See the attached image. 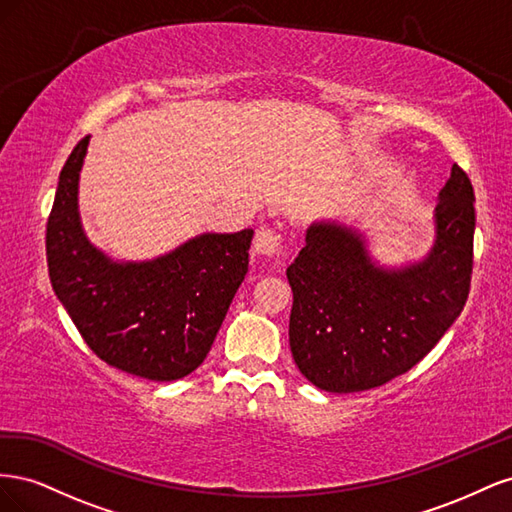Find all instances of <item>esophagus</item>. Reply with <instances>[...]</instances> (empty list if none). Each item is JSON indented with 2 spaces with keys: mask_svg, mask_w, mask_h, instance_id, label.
<instances>
[{
  "mask_svg": "<svg viewBox=\"0 0 512 512\" xmlns=\"http://www.w3.org/2000/svg\"><path fill=\"white\" fill-rule=\"evenodd\" d=\"M254 252L258 256H267V258H275L280 256L282 252V241L280 235H275L273 230H258L256 237H254Z\"/></svg>",
  "mask_w": 512,
  "mask_h": 512,
  "instance_id": "1",
  "label": "esophagus"
}]
</instances>
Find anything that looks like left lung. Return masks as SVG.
<instances>
[{
    "mask_svg": "<svg viewBox=\"0 0 512 512\" xmlns=\"http://www.w3.org/2000/svg\"><path fill=\"white\" fill-rule=\"evenodd\" d=\"M474 190L453 164L433 209V245L389 267L365 232L335 220L305 230L286 269L290 350L301 374L327 393H359L406 374L440 342L470 292Z\"/></svg>",
    "mask_w": 512,
    "mask_h": 512,
    "instance_id": "left-lung-1",
    "label": "left lung"
}]
</instances>
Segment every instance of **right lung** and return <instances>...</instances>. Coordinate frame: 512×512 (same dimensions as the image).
<instances>
[{
  "label": "right lung",
  "mask_w": 512,
  "mask_h": 512,
  "mask_svg": "<svg viewBox=\"0 0 512 512\" xmlns=\"http://www.w3.org/2000/svg\"><path fill=\"white\" fill-rule=\"evenodd\" d=\"M89 138L61 168L46 224V262L59 303L100 359L170 382L205 361L250 265L252 228L203 232L151 260H115L89 241L79 179Z\"/></svg>",
  "instance_id": "add662e5"
}]
</instances>
